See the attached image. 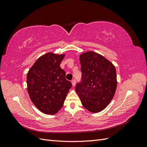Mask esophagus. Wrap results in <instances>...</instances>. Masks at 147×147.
<instances>
[{
  "mask_svg": "<svg viewBox=\"0 0 147 147\" xmlns=\"http://www.w3.org/2000/svg\"><path fill=\"white\" fill-rule=\"evenodd\" d=\"M75 83H76V81H75V80H72V84L73 86H75Z\"/></svg>",
  "mask_w": 147,
  "mask_h": 147,
  "instance_id": "obj_1",
  "label": "esophagus"
}]
</instances>
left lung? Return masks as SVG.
Instances as JSON below:
<instances>
[{"label": "left lung", "instance_id": "1", "mask_svg": "<svg viewBox=\"0 0 147 147\" xmlns=\"http://www.w3.org/2000/svg\"><path fill=\"white\" fill-rule=\"evenodd\" d=\"M82 81L75 91L83 106L92 113L106 108L116 92L117 72L114 65L104 56L92 51L80 55Z\"/></svg>", "mask_w": 147, "mask_h": 147}]
</instances>
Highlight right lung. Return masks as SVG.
Listing matches in <instances>:
<instances>
[{"instance_id":"1","label":"right lung","mask_w":147,"mask_h":147,"mask_svg":"<svg viewBox=\"0 0 147 147\" xmlns=\"http://www.w3.org/2000/svg\"><path fill=\"white\" fill-rule=\"evenodd\" d=\"M65 54L49 52L39 57L27 74L28 92L36 107L47 115L56 114L63 107L72 83L60 67Z\"/></svg>"}]
</instances>
